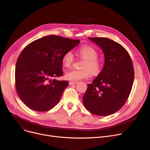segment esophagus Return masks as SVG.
<instances>
[{
	"instance_id": "1",
	"label": "esophagus",
	"mask_w": 150,
	"mask_h": 150,
	"mask_svg": "<svg viewBox=\"0 0 150 150\" xmlns=\"http://www.w3.org/2000/svg\"><path fill=\"white\" fill-rule=\"evenodd\" d=\"M78 83V81H69V85H75L76 84Z\"/></svg>"
}]
</instances>
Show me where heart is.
Instances as JSON below:
<instances>
[{"label":"heart","mask_w":150,"mask_h":150,"mask_svg":"<svg viewBox=\"0 0 150 150\" xmlns=\"http://www.w3.org/2000/svg\"><path fill=\"white\" fill-rule=\"evenodd\" d=\"M78 52L79 55L86 59V61L82 66L83 69H74L66 72V79L71 81L87 79L91 75V71L96 74L99 73L101 69V62L97 58L98 54L94 47L87 45L83 46L79 48ZM74 59L72 52L71 51L66 52L62 58L63 65L66 67H71L74 62Z\"/></svg>","instance_id":"b5f03b06"}]
</instances>
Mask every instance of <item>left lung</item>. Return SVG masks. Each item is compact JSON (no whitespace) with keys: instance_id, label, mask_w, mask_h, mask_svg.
Listing matches in <instances>:
<instances>
[{"instance_id":"left-lung-1","label":"left lung","mask_w":150,"mask_h":150,"mask_svg":"<svg viewBox=\"0 0 150 150\" xmlns=\"http://www.w3.org/2000/svg\"><path fill=\"white\" fill-rule=\"evenodd\" d=\"M100 47L104 64L83 98L86 108L98 116H107L119 110L131 92L134 81L132 59L120 44L105 37H88Z\"/></svg>"}]
</instances>
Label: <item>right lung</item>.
I'll use <instances>...</instances> for the list:
<instances>
[{
    "instance_id": "add662e5",
    "label": "right lung",
    "mask_w": 150,
    "mask_h": 150,
    "mask_svg": "<svg viewBox=\"0 0 150 150\" xmlns=\"http://www.w3.org/2000/svg\"><path fill=\"white\" fill-rule=\"evenodd\" d=\"M79 43V40L50 35L36 40L23 50L16 63L15 80L17 94L28 107L46 112L58 103L69 82L54 78L63 74L64 54Z\"/></svg>"
}]
</instances>
